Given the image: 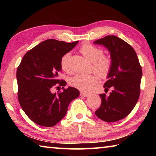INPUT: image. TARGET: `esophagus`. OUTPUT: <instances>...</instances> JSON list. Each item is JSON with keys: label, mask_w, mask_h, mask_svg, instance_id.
<instances>
[{"label": "esophagus", "mask_w": 156, "mask_h": 156, "mask_svg": "<svg viewBox=\"0 0 156 156\" xmlns=\"http://www.w3.org/2000/svg\"><path fill=\"white\" fill-rule=\"evenodd\" d=\"M89 93H87V92H84V91H82L80 92V96H84V97H88L89 96Z\"/></svg>", "instance_id": "esophagus-1"}]
</instances>
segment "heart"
Masks as SVG:
<instances>
[{
  "label": "heart",
  "mask_w": 156,
  "mask_h": 156,
  "mask_svg": "<svg viewBox=\"0 0 156 156\" xmlns=\"http://www.w3.org/2000/svg\"><path fill=\"white\" fill-rule=\"evenodd\" d=\"M80 52L83 56L92 62L93 69L98 75L105 78L109 74L112 68V59L106 55H103L102 49L91 44L86 43L81 46ZM70 54L67 53L63 55L60 59V67L65 73L72 72L69 65ZM98 82V77L95 73L91 74H76L69 79L71 86L83 91H89Z\"/></svg>",
  "instance_id": "heart-1"
}]
</instances>
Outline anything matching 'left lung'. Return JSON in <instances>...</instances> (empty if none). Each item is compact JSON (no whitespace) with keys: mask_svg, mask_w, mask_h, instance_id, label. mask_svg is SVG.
Listing matches in <instances>:
<instances>
[{"mask_svg":"<svg viewBox=\"0 0 156 156\" xmlns=\"http://www.w3.org/2000/svg\"><path fill=\"white\" fill-rule=\"evenodd\" d=\"M109 50L112 68L105 82V92L112 89L109 96L100 94L102 103L95 113L107 122L126 117L136 106L140 93L142 71L137 54L130 44L115 36H107L94 42Z\"/></svg>","mask_w":156,"mask_h":156,"instance_id":"left-lung-1","label":"left lung"}]
</instances>
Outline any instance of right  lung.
I'll return each instance as SVG.
<instances>
[{"label": "right lung", "mask_w": 156, "mask_h": 156, "mask_svg": "<svg viewBox=\"0 0 156 156\" xmlns=\"http://www.w3.org/2000/svg\"><path fill=\"white\" fill-rule=\"evenodd\" d=\"M78 43L48 39L26 53L18 67V101L26 115L37 125H56L65 117L70 102L80 95L74 87L64 89L67 83L58 78L62 56ZM58 85L63 87V91L51 93Z\"/></svg>", "instance_id": "obj_1"}]
</instances>
